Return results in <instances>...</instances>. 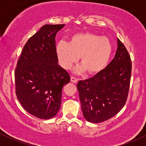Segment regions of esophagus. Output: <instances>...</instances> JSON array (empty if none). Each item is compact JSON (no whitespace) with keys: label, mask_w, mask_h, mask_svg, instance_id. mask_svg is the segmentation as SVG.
I'll list each match as a JSON object with an SVG mask.
<instances>
[{"label":"esophagus","mask_w":146,"mask_h":146,"mask_svg":"<svg viewBox=\"0 0 146 146\" xmlns=\"http://www.w3.org/2000/svg\"><path fill=\"white\" fill-rule=\"evenodd\" d=\"M70 81H71L72 82H73V83H77L78 79L76 78L75 77H73V76H71V78H70Z\"/></svg>","instance_id":"esophagus-1"}]
</instances>
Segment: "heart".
Listing matches in <instances>:
<instances>
[{
	"mask_svg": "<svg viewBox=\"0 0 146 146\" xmlns=\"http://www.w3.org/2000/svg\"><path fill=\"white\" fill-rule=\"evenodd\" d=\"M112 53V44L106 36L90 32L75 34L69 42L60 41L56 46V54L60 65L70 69L79 59L82 64L75 68L74 72L95 75L104 70Z\"/></svg>",
	"mask_w": 146,
	"mask_h": 146,
	"instance_id": "heart-1",
	"label": "heart"
}]
</instances>
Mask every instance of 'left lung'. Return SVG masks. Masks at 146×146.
<instances>
[{
    "mask_svg": "<svg viewBox=\"0 0 146 146\" xmlns=\"http://www.w3.org/2000/svg\"><path fill=\"white\" fill-rule=\"evenodd\" d=\"M131 74V58L117 39V49L110 64L92 78L78 82L84 118L91 123L111 119L126 103Z\"/></svg>",
    "mask_w": 146,
    "mask_h": 146,
    "instance_id": "1",
    "label": "left lung"
}]
</instances>
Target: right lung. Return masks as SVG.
Instances as JSON below:
<instances>
[{"label":"right lung","mask_w":146,"mask_h":146,"mask_svg":"<svg viewBox=\"0 0 146 146\" xmlns=\"http://www.w3.org/2000/svg\"><path fill=\"white\" fill-rule=\"evenodd\" d=\"M64 26H42L23 47L15 71L17 99L28 113L39 119L56 115L63 87L70 82L56 54V35Z\"/></svg>","instance_id":"1"}]
</instances>
